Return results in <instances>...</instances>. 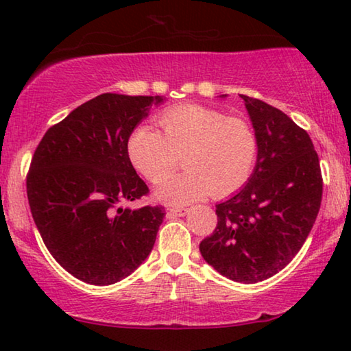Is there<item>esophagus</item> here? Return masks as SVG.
Masks as SVG:
<instances>
[{
	"mask_svg": "<svg viewBox=\"0 0 351 351\" xmlns=\"http://www.w3.org/2000/svg\"><path fill=\"white\" fill-rule=\"evenodd\" d=\"M167 213H169V215H175V217H184L187 213V209H182V207H176V209H169Z\"/></svg>",
	"mask_w": 351,
	"mask_h": 351,
	"instance_id": "34e87169",
	"label": "esophagus"
}]
</instances>
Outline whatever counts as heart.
<instances>
[{
	"mask_svg": "<svg viewBox=\"0 0 351 351\" xmlns=\"http://www.w3.org/2000/svg\"><path fill=\"white\" fill-rule=\"evenodd\" d=\"M162 132L141 125L128 139V156L136 169L154 184L173 173L182 156L187 170L158 189V198L187 204L212 193L228 197L251 178L258 142L241 119L203 105H181L159 116Z\"/></svg>",
	"mask_w": 351,
	"mask_h": 351,
	"instance_id": "obj_1",
	"label": "heart"
}]
</instances>
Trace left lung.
I'll return each instance as SVG.
<instances>
[{"label": "left lung", "mask_w": 351, "mask_h": 351, "mask_svg": "<svg viewBox=\"0 0 351 351\" xmlns=\"http://www.w3.org/2000/svg\"><path fill=\"white\" fill-rule=\"evenodd\" d=\"M241 99L257 136V162L246 186L217 204L218 224L199 252L230 280L257 283L282 271L304 246L324 184L310 134L263 100Z\"/></svg>", "instance_id": "left-lung-1"}]
</instances>
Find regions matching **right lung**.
Wrapping results in <instances>:
<instances>
[{
    "mask_svg": "<svg viewBox=\"0 0 351 351\" xmlns=\"http://www.w3.org/2000/svg\"><path fill=\"white\" fill-rule=\"evenodd\" d=\"M161 96L105 93L52 125L40 141L26 187L47 251L82 282L112 285L152 252L162 206L130 209L147 184L128 156V139Z\"/></svg>",
    "mask_w": 351,
    "mask_h": 351,
    "instance_id": "1",
    "label": "right lung"
}]
</instances>
